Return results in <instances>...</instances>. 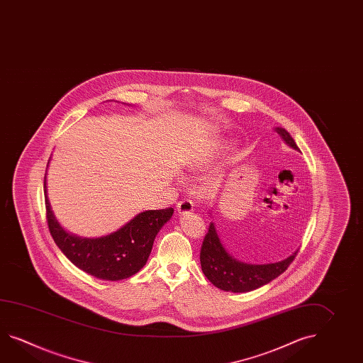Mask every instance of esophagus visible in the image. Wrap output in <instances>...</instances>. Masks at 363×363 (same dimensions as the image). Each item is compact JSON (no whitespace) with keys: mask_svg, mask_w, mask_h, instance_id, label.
Instances as JSON below:
<instances>
[{"mask_svg":"<svg viewBox=\"0 0 363 363\" xmlns=\"http://www.w3.org/2000/svg\"><path fill=\"white\" fill-rule=\"evenodd\" d=\"M194 203L189 199H182L181 201H178L177 204V212L178 215H184V213H190L193 212Z\"/></svg>","mask_w":363,"mask_h":363,"instance_id":"obj_1","label":"esophagus"}]
</instances>
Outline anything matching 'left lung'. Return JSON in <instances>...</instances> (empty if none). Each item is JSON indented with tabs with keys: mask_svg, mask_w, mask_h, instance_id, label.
I'll return each mask as SVG.
<instances>
[{
	"mask_svg": "<svg viewBox=\"0 0 363 363\" xmlns=\"http://www.w3.org/2000/svg\"><path fill=\"white\" fill-rule=\"evenodd\" d=\"M274 131L291 148L299 151L294 139L282 128ZM298 250L281 262L269 264H249L234 259L218 238L215 224L211 223L201 249V266L204 276L218 289L233 293H245L258 289L260 286L279 277L294 260Z\"/></svg>",
	"mask_w": 363,
	"mask_h": 363,
	"instance_id": "left-lung-1",
	"label": "left lung"
}]
</instances>
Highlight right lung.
Returning <instances> with one entry per match:
<instances>
[{"label": "right lung", "instance_id": "add662e5", "mask_svg": "<svg viewBox=\"0 0 363 363\" xmlns=\"http://www.w3.org/2000/svg\"><path fill=\"white\" fill-rule=\"evenodd\" d=\"M44 193L49 232L60 250L82 271L111 281L128 279L145 267L156 234L174 212L173 208L145 211L114 233L100 238H81L67 233L55 218L47 195V177H44Z\"/></svg>", "mask_w": 363, "mask_h": 363}]
</instances>
